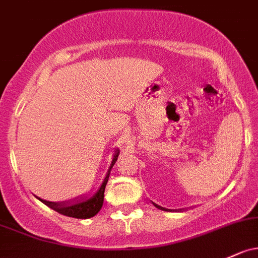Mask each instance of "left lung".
<instances>
[{"label":"left lung","instance_id":"8db88e82","mask_svg":"<svg viewBox=\"0 0 258 258\" xmlns=\"http://www.w3.org/2000/svg\"><path fill=\"white\" fill-rule=\"evenodd\" d=\"M152 204H154V206H155V207H156V208H159V209H161V210H168V209H165V208H162V207L157 206V204H155V203H152Z\"/></svg>","mask_w":258,"mask_h":258}]
</instances>
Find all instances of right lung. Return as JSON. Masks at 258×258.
Returning a JSON list of instances; mask_svg holds the SVG:
<instances>
[{
    "instance_id": "obj_1",
    "label": "right lung",
    "mask_w": 258,
    "mask_h": 258,
    "mask_svg": "<svg viewBox=\"0 0 258 258\" xmlns=\"http://www.w3.org/2000/svg\"><path fill=\"white\" fill-rule=\"evenodd\" d=\"M119 152L115 151V155L113 156L112 163H110L109 168H108V172L104 177L103 182H102L101 187L98 188V190L90 198L85 197V198H80L75 202H68V203H54V202H48L44 201V199L37 198L39 201L43 202L45 206H48L51 209H54L55 212L60 213V214L65 215V217L70 218H76V219H88L95 217L97 213L101 210L102 206H103V199H104V189H106V185L109 178V173L112 167L114 166L115 161L118 159Z\"/></svg>"
}]
</instances>
